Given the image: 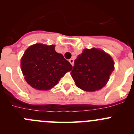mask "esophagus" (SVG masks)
Instances as JSON below:
<instances>
[{"label":"esophagus","mask_w":134,"mask_h":134,"mask_svg":"<svg viewBox=\"0 0 134 134\" xmlns=\"http://www.w3.org/2000/svg\"><path fill=\"white\" fill-rule=\"evenodd\" d=\"M69 62L70 63H71V64L72 65V66L74 65V59H72V58H71L69 59Z\"/></svg>","instance_id":"1"}]
</instances>
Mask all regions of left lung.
Segmentation results:
<instances>
[{
	"instance_id": "1",
	"label": "left lung",
	"mask_w": 134,
	"mask_h": 134,
	"mask_svg": "<svg viewBox=\"0 0 134 134\" xmlns=\"http://www.w3.org/2000/svg\"><path fill=\"white\" fill-rule=\"evenodd\" d=\"M114 70L110 56L97 48L84 49L75 60L71 75L76 86L86 91L102 89Z\"/></svg>"
}]
</instances>
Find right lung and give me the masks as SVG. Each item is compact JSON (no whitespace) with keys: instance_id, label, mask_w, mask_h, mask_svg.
<instances>
[{"instance_id":"obj_1","label":"right lung","mask_w":134,"mask_h":134,"mask_svg":"<svg viewBox=\"0 0 134 134\" xmlns=\"http://www.w3.org/2000/svg\"><path fill=\"white\" fill-rule=\"evenodd\" d=\"M55 45L36 44L27 48L21 61V70L27 83L38 90H48L72 70L71 63Z\"/></svg>"}]
</instances>
